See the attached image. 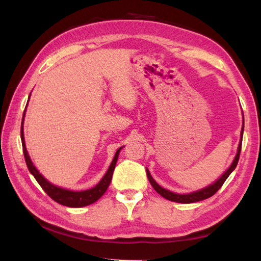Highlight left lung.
<instances>
[{"label":"left lung","instance_id":"8db88e82","mask_svg":"<svg viewBox=\"0 0 261 261\" xmlns=\"http://www.w3.org/2000/svg\"><path fill=\"white\" fill-rule=\"evenodd\" d=\"M242 136H243V127H242V130H241V142L240 144H239V147H238V153L236 155V159L234 161L232 162L231 167L228 168L226 170V172L222 175V177L217 180L216 182H214L213 185L208 186V187H206L204 189L201 190H198V191H195V193H191V194H187V195H178V194H174V193H171V191H169L167 189L162 188L161 186H159L155 180H154L152 178V175L150 173V171L148 170H146V174H147V178H148V181L151 182L152 187L155 189V191L158 194H160L162 197H164L168 200H171V201H175V203H184V204H189V203H196V201H199V200H204L206 198H210L212 197L213 195H214L217 190H219L223 184L225 182V180L227 179L228 175L231 174V172L233 171V170L236 169L237 164H238V161H239V158H240V152H241V146H242Z\"/></svg>","mask_w":261,"mask_h":261}]
</instances>
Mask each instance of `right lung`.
<instances>
[{"label": "right lung", "instance_id": "add662e5", "mask_svg": "<svg viewBox=\"0 0 261 261\" xmlns=\"http://www.w3.org/2000/svg\"><path fill=\"white\" fill-rule=\"evenodd\" d=\"M24 113H25V109H24ZM24 113H23V117H24ZM23 117H22V123H21V142H22L24 160L27 163V167L29 169V171L33 173L35 179L40 185V187L45 190V193L48 195L53 200H55L56 203L67 206V207H83V206H88L90 204H93L94 201H97L109 187L111 178H113L117 159H118L121 147L117 150L114 160L111 162L107 173L105 174V177L100 180V182L95 186V187L89 190H83V191H71V190L56 187V186L47 181V180L38 172V170L35 168L33 162L30 160L28 153H27V148L24 145V137H23Z\"/></svg>", "mask_w": 261, "mask_h": 261}]
</instances>
